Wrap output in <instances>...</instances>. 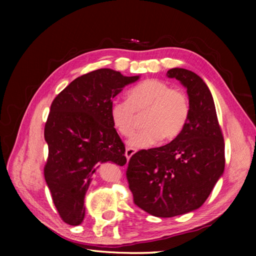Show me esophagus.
Segmentation results:
<instances>
[{
	"instance_id": "34e87169",
	"label": "esophagus",
	"mask_w": 256,
	"mask_h": 256,
	"mask_svg": "<svg viewBox=\"0 0 256 256\" xmlns=\"http://www.w3.org/2000/svg\"><path fill=\"white\" fill-rule=\"evenodd\" d=\"M134 154H136V150L133 148H126V150H125V156H126L128 159L131 158Z\"/></svg>"
}]
</instances>
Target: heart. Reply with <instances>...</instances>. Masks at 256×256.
Instances as JSON below:
<instances>
[{
  "label": "heart",
  "instance_id": "obj_1",
  "mask_svg": "<svg viewBox=\"0 0 256 256\" xmlns=\"http://www.w3.org/2000/svg\"><path fill=\"white\" fill-rule=\"evenodd\" d=\"M190 112V99L183 90L172 88L167 82L148 79L128 92L126 100L110 106V120L120 136L130 138L136 131L138 115L144 114V128L134 136L130 144L146 148L158 141H172L183 132Z\"/></svg>",
  "mask_w": 256,
  "mask_h": 256
}]
</instances>
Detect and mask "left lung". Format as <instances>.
Listing matches in <instances>:
<instances>
[{
    "mask_svg": "<svg viewBox=\"0 0 256 256\" xmlns=\"http://www.w3.org/2000/svg\"><path fill=\"white\" fill-rule=\"evenodd\" d=\"M167 76L188 89V122L168 144L134 154L126 170L134 203L160 218L198 209L224 170V136L206 82L180 68H170Z\"/></svg>",
    "mask_w": 256,
    "mask_h": 256,
    "instance_id": "1",
    "label": "left lung"
}]
</instances>
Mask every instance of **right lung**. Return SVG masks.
Segmentation results:
<instances>
[{
    "mask_svg": "<svg viewBox=\"0 0 256 256\" xmlns=\"http://www.w3.org/2000/svg\"><path fill=\"white\" fill-rule=\"evenodd\" d=\"M138 78L99 68L73 80L52 102L44 131L48 146L44 175L60 218L71 226L84 222L86 190L100 164H126L110 106Z\"/></svg>",
    "mask_w": 256,
    "mask_h": 256,
    "instance_id": "right-lung-1",
    "label": "right lung"
}]
</instances>
